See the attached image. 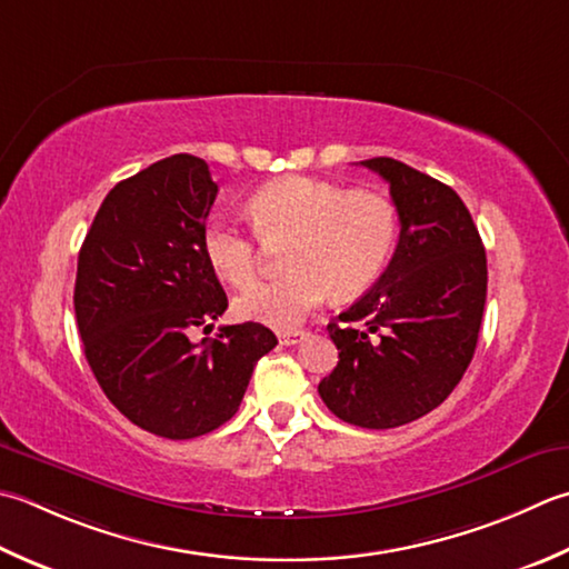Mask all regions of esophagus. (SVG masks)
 <instances>
[{"mask_svg": "<svg viewBox=\"0 0 569 569\" xmlns=\"http://www.w3.org/2000/svg\"><path fill=\"white\" fill-rule=\"evenodd\" d=\"M303 336H306L303 330H286V332H278V342L286 345V348H288V345H296V342L303 340Z\"/></svg>", "mask_w": 569, "mask_h": 569, "instance_id": "esophagus-1", "label": "esophagus"}]
</instances>
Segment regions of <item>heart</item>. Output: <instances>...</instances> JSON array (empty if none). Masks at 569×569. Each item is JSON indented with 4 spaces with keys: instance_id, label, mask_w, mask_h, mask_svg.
I'll list each match as a JSON object with an SVG mask.
<instances>
[{
    "instance_id": "1",
    "label": "heart",
    "mask_w": 569,
    "mask_h": 569,
    "mask_svg": "<svg viewBox=\"0 0 569 569\" xmlns=\"http://www.w3.org/2000/svg\"><path fill=\"white\" fill-rule=\"evenodd\" d=\"M249 217L266 243L288 241V276L249 288L233 310L276 330L296 328L328 291L336 298L367 291L387 269L399 233L397 209L385 194L306 174L256 189ZM202 249L211 271L233 288H247L259 276V238L233 221H209Z\"/></svg>"
}]
</instances>
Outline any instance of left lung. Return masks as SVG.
<instances>
[{
	"label": "left lung",
	"instance_id": "1",
	"mask_svg": "<svg viewBox=\"0 0 569 569\" xmlns=\"http://www.w3.org/2000/svg\"><path fill=\"white\" fill-rule=\"evenodd\" d=\"M360 164L389 184L402 229L377 286L328 326L340 360L318 395L348 425L395 429L437 409L473 360L486 249L449 184L392 158Z\"/></svg>",
	"mask_w": 569,
	"mask_h": 569
}]
</instances>
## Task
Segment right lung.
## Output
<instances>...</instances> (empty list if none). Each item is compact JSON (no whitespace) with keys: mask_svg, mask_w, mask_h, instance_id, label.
Returning <instances> with one entry per match:
<instances>
[{"mask_svg":"<svg viewBox=\"0 0 569 569\" xmlns=\"http://www.w3.org/2000/svg\"><path fill=\"white\" fill-rule=\"evenodd\" d=\"M217 192L202 158H164L110 189L78 253L73 308L100 389L132 425L172 441L237 415L256 362L278 345L261 322L189 340L229 306L202 249Z\"/></svg>","mask_w":569,"mask_h":569,"instance_id":"obj_1","label":"right lung"}]
</instances>
